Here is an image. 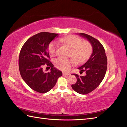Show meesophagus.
I'll use <instances>...</instances> for the list:
<instances>
[{
	"mask_svg": "<svg viewBox=\"0 0 127 127\" xmlns=\"http://www.w3.org/2000/svg\"><path fill=\"white\" fill-rule=\"evenodd\" d=\"M69 73H66V72H63V75L64 76H66V75H69Z\"/></svg>",
	"mask_w": 127,
	"mask_h": 127,
	"instance_id": "esophagus-1",
	"label": "esophagus"
}]
</instances>
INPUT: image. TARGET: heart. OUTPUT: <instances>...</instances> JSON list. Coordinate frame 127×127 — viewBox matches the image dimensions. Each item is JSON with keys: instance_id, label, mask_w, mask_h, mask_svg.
Segmentation results:
<instances>
[{"instance_id": "1", "label": "heart", "mask_w": 127, "mask_h": 127, "mask_svg": "<svg viewBox=\"0 0 127 127\" xmlns=\"http://www.w3.org/2000/svg\"><path fill=\"white\" fill-rule=\"evenodd\" d=\"M59 41L63 44L71 49L70 57L74 59H64L58 58L55 60L56 67L59 69L64 71H69L74 66L75 61L77 64H81L86 61L90 57L93 48L90 42L82 40L81 38L76 35H68L60 38ZM58 45L55 41H52L48 45V50L51 56L56 54Z\"/></svg>"}]
</instances>
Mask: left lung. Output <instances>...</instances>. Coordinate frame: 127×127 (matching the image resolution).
<instances>
[{
  "label": "left lung",
  "instance_id": "1",
  "mask_svg": "<svg viewBox=\"0 0 127 127\" xmlns=\"http://www.w3.org/2000/svg\"><path fill=\"white\" fill-rule=\"evenodd\" d=\"M79 35L90 41L93 52L87 62L78 68L80 73L85 71V76L73 74L77 80L71 87L77 93L87 94L97 88L104 77L107 69V57L104 48L98 40L85 33H80Z\"/></svg>",
  "mask_w": 127,
  "mask_h": 127
}]
</instances>
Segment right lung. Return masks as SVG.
Segmentation results:
<instances>
[{
    "label": "right lung",
    "instance_id": "1",
    "mask_svg": "<svg viewBox=\"0 0 127 127\" xmlns=\"http://www.w3.org/2000/svg\"><path fill=\"white\" fill-rule=\"evenodd\" d=\"M58 36V34L53 33H37L25 42L20 53L18 65L22 78L30 88L40 93L50 91L63 75L50 62L48 51L50 42ZM45 64L52 68L50 72L43 71L42 67Z\"/></svg>",
    "mask_w": 127,
    "mask_h": 127
}]
</instances>
